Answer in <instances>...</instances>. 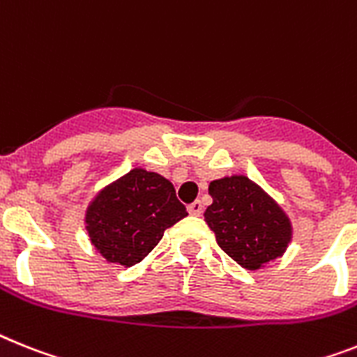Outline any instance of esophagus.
<instances>
[{
    "label": "esophagus",
    "mask_w": 357,
    "mask_h": 357,
    "mask_svg": "<svg viewBox=\"0 0 357 357\" xmlns=\"http://www.w3.org/2000/svg\"><path fill=\"white\" fill-rule=\"evenodd\" d=\"M188 214L202 215L203 214V203L199 202V199H196L194 203H190V205H188Z\"/></svg>",
    "instance_id": "1"
}]
</instances>
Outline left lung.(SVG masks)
Returning <instances> with one entry per match:
<instances>
[{
  "label": "left lung",
  "mask_w": 357,
  "mask_h": 357,
  "mask_svg": "<svg viewBox=\"0 0 357 357\" xmlns=\"http://www.w3.org/2000/svg\"><path fill=\"white\" fill-rule=\"evenodd\" d=\"M212 205L205 221L223 252L248 271H257L285 252L292 238L290 221L280 206L245 176L208 185Z\"/></svg>",
  "instance_id": "1"
}]
</instances>
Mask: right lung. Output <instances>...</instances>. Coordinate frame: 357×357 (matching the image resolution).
<instances>
[{
    "mask_svg": "<svg viewBox=\"0 0 357 357\" xmlns=\"http://www.w3.org/2000/svg\"><path fill=\"white\" fill-rule=\"evenodd\" d=\"M187 215L169 179L134 169L101 190L86 211V230L96 250L110 263L132 266Z\"/></svg>",
    "mask_w": 357,
    "mask_h": 357,
    "instance_id": "1",
    "label": "right lung"
}]
</instances>
